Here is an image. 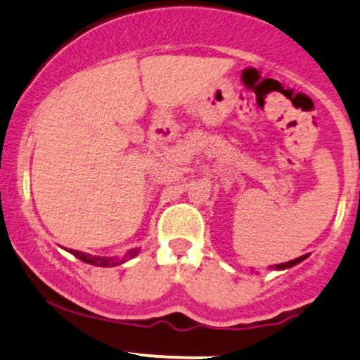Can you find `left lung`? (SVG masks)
I'll list each match as a JSON object with an SVG mask.
<instances>
[{"instance_id": "obj_1", "label": "left lung", "mask_w": 360, "mask_h": 360, "mask_svg": "<svg viewBox=\"0 0 360 360\" xmlns=\"http://www.w3.org/2000/svg\"><path fill=\"white\" fill-rule=\"evenodd\" d=\"M309 257V253L307 255H302V257H298V259H293V260H290V262H285V264H276V266H271L272 269H276V271H283V269H290V267H293V266H297V264H300L302 260H305Z\"/></svg>"}]
</instances>
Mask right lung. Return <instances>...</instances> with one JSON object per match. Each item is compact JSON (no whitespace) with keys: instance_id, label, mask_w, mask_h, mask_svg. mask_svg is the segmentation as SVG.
Returning <instances> with one entry per match:
<instances>
[{"instance_id":"1","label":"right lung","mask_w":360,"mask_h":360,"mask_svg":"<svg viewBox=\"0 0 360 360\" xmlns=\"http://www.w3.org/2000/svg\"><path fill=\"white\" fill-rule=\"evenodd\" d=\"M74 257H77L79 260H82V262L86 264H91V266H96V267H115L119 266V264H124L127 259H132V257L138 255L139 250H129V253H127L124 259H113V257H94L91 255V253H86V252H79V250H69Z\"/></svg>"}]
</instances>
